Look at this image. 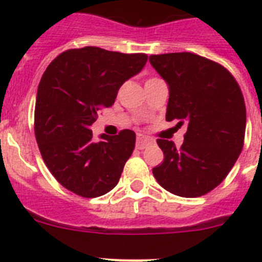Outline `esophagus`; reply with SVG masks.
Here are the masks:
<instances>
[{
  "mask_svg": "<svg viewBox=\"0 0 262 262\" xmlns=\"http://www.w3.org/2000/svg\"><path fill=\"white\" fill-rule=\"evenodd\" d=\"M152 143H154V139L149 138V136L138 135V139H136V148L138 149H144V148H147Z\"/></svg>",
  "mask_w": 262,
  "mask_h": 262,
  "instance_id": "34e87169",
  "label": "esophagus"
}]
</instances>
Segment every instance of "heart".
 Listing matches in <instances>:
<instances>
[{
  "label": "heart",
  "mask_w": 262,
  "mask_h": 262,
  "mask_svg": "<svg viewBox=\"0 0 262 262\" xmlns=\"http://www.w3.org/2000/svg\"><path fill=\"white\" fill-rule=\"evenodd\" d=\"M152 80H155V78H151V80H148V81H152ZM148 81H147V82H148Z\"/></svg>",
  "instance_id": "b5f03b06"
}]
</instances>
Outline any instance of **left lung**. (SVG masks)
Instances as JSON below:
<instances>
[{
    "instance_id": "8db88e82",
    "label": "left lung",
    "mask_w": 262,
    "mask_h": 262,
    "mask_svg": "<svg viewBox=\"0 0 262 262\" xmlns=\"http://www.w3.org/2000/svg\"><path fill=\"white\" fill-rule=\"evenodd\" d=\"M149 62L169 88L165 119L187 126L181 148L157 139L164 161L152 172L172 194L201 196L223 181L242 154L244 97L224 67L195 53L151 55Z\"/></svg>"
}]
</instances>
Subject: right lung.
<instances>
[{"label": "right lung", "mask_w": 262, "mask_h": 262, "mask_svg": "<svg viewBox=\"0 0 262 262\" xmlns=\"http://www.w3.org/2000/svg\"><path fill=\"white\" fill-rule=\"evenodd\" d=\"M147 59L145 53L84 47L60 53L47 67L36 94L35 136L46 165L66 189L96 198L117 186L135 148V133L101 135L103 140L96 143L90 126Z\"/></svg>", "instance_id": "obj_1"}]
</instances>
